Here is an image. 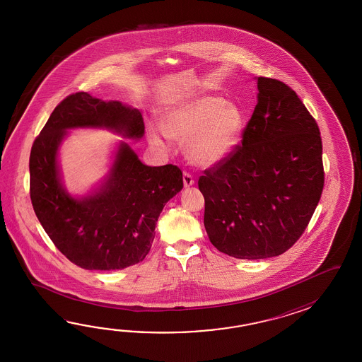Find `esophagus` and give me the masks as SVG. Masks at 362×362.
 I'll use <instances>...</instances> for the list:
<instances>
[{
    "mask_svg": "<svg viewBox=\"0 0 362 362\" xmlns=\"http://www.w3.org/2000/svg\"><path fill=\"white\" fill-rule=\"evenodd\" d=\"M184 185L185 187H190V186L194 185V178H192V175L187 173V172H184Z\"/></svg>",
    "mask_w": 362,
    "mask_h": 362,
    "instance_id": "34e87169",
    "label": "esophagus"
}]
</instances>
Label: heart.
Instances as JSON below:
<instances>
[{
  "instance_id": "obj_1",
  "label": "heart",
  "mask_w": 362,
  "mask_h": 362,
  "mask_svg": "<svg viewBox=\"0 0 362 362\" xmlns=\"http://www.w3.org/2000/svg\"><path fill=\"white\" fill-rule=\"evenodd\" d=\"M245 116L233 102L217 95L181 100L163 116V127L150 124L153 145L164 146L167 137L185 142V153L194 164L212 167L230 156L238 146Z\"/></svg>"
}]
</instances>
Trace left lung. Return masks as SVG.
<instances>
[{"label":"left lung","instance_id":"1","mask_svg":"<svg viewBox=\"0 0 362 362\" xmlns=\"http://www.w3.org/2000/svg\"><path fill=\"white\" fill-rule=\"evenodd\" d=\"M257 105L242 146L204 170V228L235 259L284 254L300 238L322 194V141L313 116L282 81L256 77Z\"/></svg>","mask_w":362,"mask_h":362}]
</instances>
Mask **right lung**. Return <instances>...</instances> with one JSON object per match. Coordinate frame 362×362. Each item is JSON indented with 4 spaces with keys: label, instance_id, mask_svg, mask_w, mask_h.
Listing matches in <instances>:
<instances>
[{
    "label": "right lung",
    "instance_id": "obj_1",
    "mask_svg": "<svg viewBox=\"0 0 362 362\" xmlns=\"http://www.w3.org/2000/svg\"><path fill=\"white\" fill-rule=\"evenodd\" d=\"M76 128H105L131 139L145 134L137 108L85 92L71 94L32 145V206L69 262L83 269H124L146 257L163 207L184 187L182 172L172 164L148 167L122 141L103 182L85 197H72L62 182L58 154L67 131Z\"/></svg>",
    "mask_w": 362,
    "mask_h": 362
}]
</instances>
